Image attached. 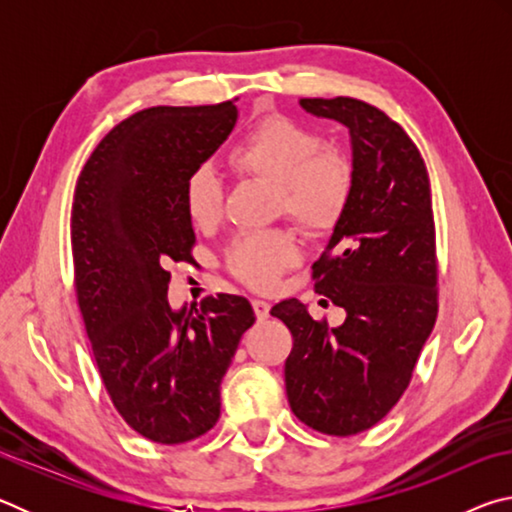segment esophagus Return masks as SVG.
I'll return each instance as SVG.
<instances>
[{"label": "esophagus", "mask_w": 512, "mask_h": 512, "mask_svg": "<svg viewBox=\"0 0 512 512\" xmlns=\"http://www.w3.org/2000/svg\"><path fill=\"white\" fill-rule=\"evenodd\" d=\"M253 309H255V316L257 320H266L268 314H271V305H268L266 300H253Z\"/></svg>", "instance_id": "obj_1"}]
</instances>
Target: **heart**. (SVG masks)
Wrapping results in <instances>:
<instances>
[{
    "mask_svg": "<svg viewBox=\"0 0 512 512\" xmlns=\"http://www.w3.org/2000/svg\"><path fill=\"white\" fill-rule=\"evenodd\" d=\"M230 160L241 173L277 185V207L309 232L332 230L348 210L354 189L352 164L323 146L320 135L287 117H268L241 137ZM185 212L196 228H210L221 214V180L210 167L189 173ZM289 232L241 235L228 250V266L241 282L268 289L298 262Z\"/></svg>",
    "mask_w": 512,
    "mask_h": 512,
    "instance_id": "b5f03b06",
    "label": "heart"
}]
</instances>
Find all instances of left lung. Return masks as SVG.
Here are the masks:
<instances>
[{
  "label": "left lung",
  "mask_w": 512,
  "mask_h": 512,
  "mask_svg": "<svg viewBox=\"0 0 512 512\" xmlns=\"http://www.w3.org/2000/svg\"><path fill=\"white\" fill-rule=\"evenodd\" d=\"M300 106L350 131L352 201L311 266L316 293L343 307L345 320L329 329L296 298L271 314L293 336L284 363L291 411L327 436H354L400 400L436 325L431 185L418 146L386 112L352 97Z\"/></svg>",
  "instance_id": "obj_1"
}]
</instances>
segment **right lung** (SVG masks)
<instances>
[{
  "label": "right lung",
  "mask_w": 512,
  "mask_h": 512,
  "mask_svg": "<svg viewBox=\"0 0 512 512\" xmlns=\"http://www.w3.org/2000/svg\"><path fill=\"white\" fill-rule=\"evenodd\" d=\"M237 124L232 101L155 106L103 137L72 205L76 298L112 404L128 427L162 445L210 431L221 379L255 311L241 296L171 309V262H192L189 173Z\"/></svg>",
  "instance_id": "1"
}]
</instances>
